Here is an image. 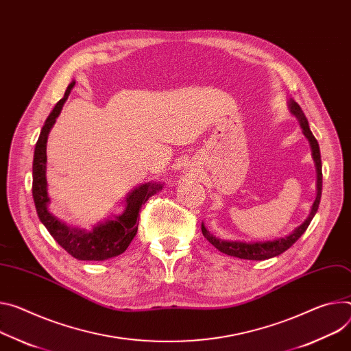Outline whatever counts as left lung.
Listing matches in <instances>:
<instances>
[{
	"mask_svg": "<svg viewBox=\"0 0 351 351\" xmlns=\"http://www.w3.org/2000/svg\"><path fill=\"white\" fill-rule=\"evenodd\" d=\"M289 109L290 113L298 120L302 133L305 136V138L309 141L311 145V151H312V158L315 162V168H316V197L315 202L311 207V211L308 214V217L305 218V221L302 222L301 226H298L293 232H290L289 235L285 237H280L276 239H269V241H228V239H221L217 238L215 235L210 234V231L206 228V226L202 222V232L204 235V238H207V241L215 246L219 252L230 254V256L234 258H239V259H246V261H266L274 256H278L282 252H285L289 247H291L298 239L306 231L309 222L312 221V218L315 217L317 207H319V202H321V196H322V161H321V151H319V144H317L316 138L313 137L308 120L302 112V109L300 108V105L294 101V99H289Z\"/></svg>",
	"mask_w": 351,
	"mask_h": 351,
	"instance_id": "1",
	"label": "left lung"
}]
</instances>
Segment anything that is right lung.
<instances>
[{
  "label": "right lung",
  "mask_w": 351,
  "mask_h": 351,
  "mask_svg": "<svg viewBox=\"0 0 351 351\" xmlns=\"http://www.w3.org/2000/svg\"><path fill=\"white\" fill-rule=\"evenodd\" d=\"M75 81H73L67 90L54 106L51 113L45 121L39 140L35 147L34 155V184H32V193H34L35 207L38 211V217L42 224L47 228L54 241L66 249L73 258L78 261H90V262H102L121 254L129 245L138 230V217L143 204L159 190H162L164 183L161 182H147L136 186L133 190L127 193L123 202V210L119 214H113L108 219L99 221L97 226L90 230L78 228L66 224L64 221L58 219L49 210L50 197L47 192V179H46V168H47V138L49 133L53 129L56 119L61 113L62 106L69 99V95L74 88Z\"/></svg>",
  "instance_id": "add662e5"
}]
</instances>
